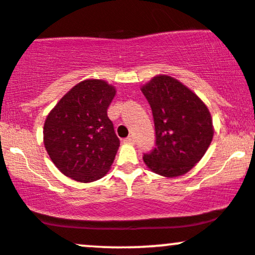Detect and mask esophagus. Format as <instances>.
I'll return each instance as SVG.
<instances>
[{
  "label": "esophagus",
  "instance_id": "esophagus-1",
  "mask_svg": "<svg viewBox=\"0 0 255 255\" xmlns=\"http://www.w3.org/2000/svg\"><path fill=\"white\" fill-rule=\"evenodd\" d=\"M125 143H128V144H133L135 143V137L133 136H128V137H127L124 139Z\"/></svg>",
  "mask_w": 255,
  "mask_h": 255
}]
</instances>
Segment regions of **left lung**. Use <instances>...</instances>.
I'll list each match as a JSON object with an SVG mask.
<instances>
[{"label":"left lung","mask_w":255,"mask_h":255,"mask_svg":"<svg viewBox=\"0 0 255 255\" xmlns=\"http://www.w3.org/2000/svg\"><path fill=\"white\" fill-rule=\"evenodd\" d=\"M141 91L152 108L155 128V148L143 155V161L161 176H181L212 143L209 109L187 86L168 75L154 76Z\"/></svg>","instance_id":"obj_1"}]
</instances>
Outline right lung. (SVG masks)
Masks as SVG:
<instances>
[{
	"label": "right lung",
	"mask_w": 255,
	"mask_h": 255,
	"mask_svg": "<svg viewBox=\"0 0 255 255\" xmlns=\"http://www.w3.org/2000/svg\"><path fill=\"white\" fill-rule=\"evenodd\" d=\"M105 80L89 79L73 87L48 113L43 143L65 176L92 182L111 169L120 141L107 109L116 96Z\"/></svg>",
	"instance_id": "add662e5"
}]
</instances>
